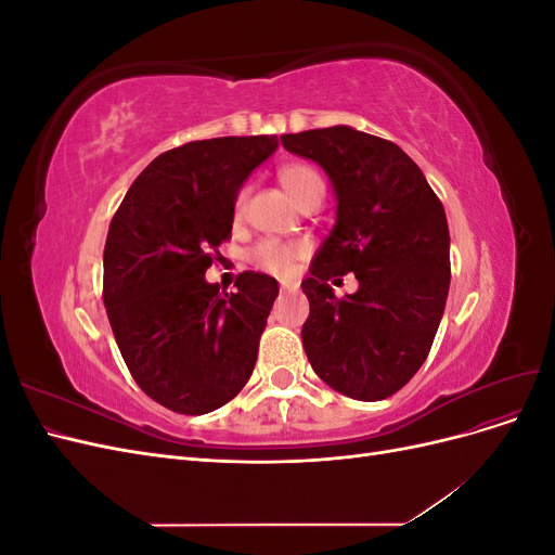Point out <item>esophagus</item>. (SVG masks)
Listing matches in <instances>:
<instances>
[{"mask_svg": "<svg viewBox=\"0 0 555 555\" xmlns=\"http://www.w3.org/2000/svg\"><path fill=\"white\" fill-rule=\"evenodd\" d=\"M298 284L296 282H289V280H284V282H280V289L282 292H292V289H296Z\"/></svg>", "mask_w": 555, "mask_h": 555, "instance_id": "esophagus-1", "label": "esophagus"}]
</instances>
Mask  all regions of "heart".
Instances as JSON below:
<instances>
[{"mask_svg": "<svg viewBox=\"0 0 555 555\" xmlns=\"http://www.w3.org/2000/svg\"><path fill=\"white\" fill-rule=\"evenodd\" d=\"M278 178L282 182V188L289 192V196L296 201L298 206L308 204V201L314 196H324V180L308 164H300V162L284 164L278 171ZM243 210H245V190H241L236 194V201H233V215L241 217ZM300 255H304V247L296 243L263 238L249 249L247 259L261 273L275 275V278H287V275H292Z\"/></svg>", "mask_w": 555, "mask_h": 555, "instance_id": "1", "label": "heart"}]
</instances>
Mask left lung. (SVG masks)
<instances>
[{
    "mask_svg": "<svg viewBox=\"0 0 555 555\" xmlns=\"http://www.w3.org/2000/svg\"><path fill=\"white\" fill-rule=\"evenodd\" d=\"M317 162L338 196V222L317 251L304 294V347L331 389L384 400L424 365L449 294V227L442 201L402 150L338 125L282 133ZM354 272L360 292L338 299L327 280Z\"/></svg>",
    "mask_w": 555,
    "mask_h": 555,
    "instance_id": "8db88e82",
    "label": "left lung"
}]
</instances>
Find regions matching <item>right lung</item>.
Instances as JSON below:
<instances>
[{"mask_svg": "<svg viewBox=\"0 0 555 555\" xmlns=\"http://www.w3.org/2000/svg\"><path fill=\"white\" fill-rule=\"evenodd\" d=\"M275 147V137H222L166 150L113 215L106 314L131 377L166 410L208 414L255 371L278 282L245 271L224 294L204 275L231 238L241 184Z\"/></svg>", "mask_w": 555, "mask_h": 555, "instance_id": "obj_1", "label": "right lung"}]
</instances>
